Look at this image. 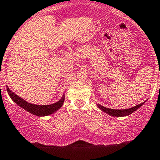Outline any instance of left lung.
Returning a JSON list of instances; mask_svg holds the SVG:
<instances>
[{"label": "left lung", "instance_id": "left-lung-1", "mask_svg": "<svg viewBox=\"0 0 160 160\" xmlns=\"http://www.w3.org/2000/svg\"><path fill=\"white\" fill-rule=\"evenodd\" d=\"M144 103V102L142 103H139V104L136 105L135 107L130 108L128 109H111V108H105L103 106L100 104H97V107L100 109L101 111L104 112L105 113H107V114L110 115L112 116H116V117H120V116H128V115L132 114L134 112H136L138 108H139V107H141L142 105Z\"/></svg>", "mask_w": 160, "mask_h": 160}]
</instances>
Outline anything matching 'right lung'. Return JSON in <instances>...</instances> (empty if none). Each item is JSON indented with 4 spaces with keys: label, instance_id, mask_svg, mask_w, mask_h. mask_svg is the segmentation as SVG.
Masks as SVG:
<instances>
[{
    "label": "right lung",
    "instance_id": "right-lung-1",
    "mask_svg": "<svg viewBox=\"0 0 160 160\" xmlns=\"http://www.w3.org/2000/svg\"><path fill=\"white\" fill-rule=\"evenodd\" d=\"M7 92H8V95L11 97L12 100L17 103V105H19L20 107L24 108V110L28 111L29 113L33 114L37 116H46L48 115H51L57 112L58 109L62 107L63 103L64 101V95L62 96V98L59 100L57 103H54L50 105H37L32 104V103H28L24 100H23L22 98L19 97V96L16 95L15 93L12 92V91L8 88L7 86Z\"/></svg>",
    "mask_w": 160,
    "mask_h": 160
}]
</instances>
